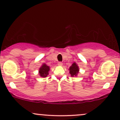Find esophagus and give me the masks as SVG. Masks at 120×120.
Segmentation results:
<instances>
[{
    "label": "esophagus",
    "mask_w": 120,
    "mask_h": 120,
    "mask_svg": "<svg viewBox=\"0 0 120 120\" xmlns=\"http://www.w3.org/2000/svg\"><path fill=\"white\" fill-rule=\"evenodd\" d=\"M63 63H61V62H59L58 63V65L59 66H63Z\"/></svg>",
    "instance_id": "1"
}]
</instances>
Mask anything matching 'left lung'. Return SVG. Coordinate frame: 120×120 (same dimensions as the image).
Listing matches in <instances>:
<instances>
[{
    "mask_svg": "<svg viewBox=\"0 0 120 120\" xmlns=\"http://www.w3.org/2000/svg\"><path fill=\"white\" fill-rule=\"evenodd\" d=\"M79 68L77 64L74 62L69 68V73L71 75L72 77L77 76L78 73H79Z\"/></svg>",
    "mask_w": 120,
    "mask_h": 120,
    "instance_id": "1",
    "label": "left lung"
}]
</instances>
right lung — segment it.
<instances>
[{
    "label": "right lung",
    "instance_id": "1",
    "mask_svg": "<svg viewBox=\"0 0 120 120\" xmlns=\"http://www.w3.org/2000/svg\"><path fill=\"white\" fill-rule=\"evenodd\" d=\"M49 71H50V67L46 65L45 63H43L39 68L38 73L41 77L45 78L49 75Z\"/></svg>",
    "mask_w": 120,
    "mask_h": 120
}]
</instances>
